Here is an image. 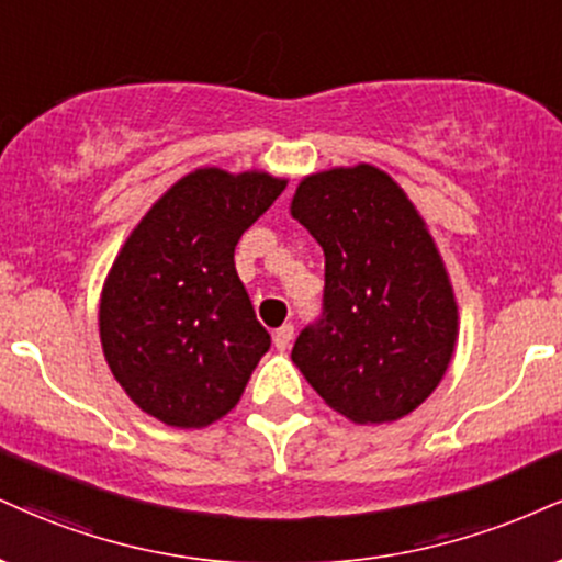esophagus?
<instances>
[{"mask_svg":"<svg viewBox=\"0 0 562 562\" xmlns=\"http://www.w3.org/2000/svg\"><path fill=\"white\" fill-rule=\"evenodd\" d=\"M290 342H293V324H282V327L274 333V348L288 350Z\"/></svg>","mask_w":562,"mask_h":562,"instance_id":"34e87169","label":"esophagus"}]
</instances>
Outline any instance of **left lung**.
Segmentation results:
<instances>
[{
	"mask_svg": "<svg viewBox=\"0 0 562 562\" xmlns=\"http://www.w3.org/2000/svg\"><path fill=\"white\" fill-rule=\"evenodd\" d=\"M290 214L324 251V314L290 358L353 424L408 416L442 382L458 342V301L427 222L367 161L306 175Z\"/></svg>",
	"mask_w": 562,
	"mask_h": 562,
	"instance_id": "obj_1",
	"label": "left lung"
}]
</instances>
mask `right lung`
I'll list each match as a JSON object with an SVG mask.
<instances>
[{
	"instance_id": "add662e5",
	"label": "right lung",
	"mask_w": 562,
	"mask_h": 562,
	"mask_svg": "<svg viewBox=\"0 0 562 562\" xmlns=\"http://www.w3.org/2000/svg\"><path fill=\"white\" fill-rule=\"evenodd\" d=\"M285 186L261 170L188 172L140 216L106 274L101 350L125 395L167 427L227 416L269 350L235 246Z\"/></svg>"
}]
</instances>
